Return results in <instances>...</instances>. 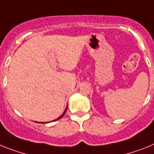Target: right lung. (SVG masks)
<instances>
[{
    "instance_id": "obj_1",
    "label": "right lung",
    "mask_w": 154,
    "mask_h": 154,
    "mask_svg": "<svg viewBox=\"0 0 154 154\" xmlns=\"http://www.w3.org/2000/svg\"><path fill=\"white\" fill-rule=\"evenodd\" d=\"M66 109H67V106H66V109H65V110H64V112H63V114H62L61 116H60V117H58L57 119H55V120H54V121H57V120H59V119H61L62 117H63V116H64V114H65V113H66ZM38 123H39V122H38ZM40 123L42 124V123H45V122H40Z\"/></svg>"
}]
</instances>
